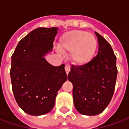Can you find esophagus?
<instances>
[{
	"label": "esophagus",
	"mask_w": 129,
	"mask_h": 129,
	"mask_svg": "<svg viewBox=\"0 0 129 129\" xmlns=\"http://www.w3.org/2000/svg\"><path fill=\"white\" fill-rule=\"evenodd\" d=\"M65 70H66V74L68 75L69 72L71 71V66L70 65H66V67H65Z\"/></svg>",
	"instance_id": "34e87169"
}]
</instances>
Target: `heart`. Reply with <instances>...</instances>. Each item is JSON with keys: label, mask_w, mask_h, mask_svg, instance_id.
<instances>
[{"label": "heart", "mask_w": 129, "mask_h": 129, "mask_svg": "<svg viewBox=\"0 0 129 129\" xmlns=\"http://www.w3.org/2000/svg\"><path fill=\"white\" fill-rule=\"evenodd\" d=\"M97 40L84 30H73L65 33L60 38L58 49L62 53H71L75 64L83 66L92 59L97 49Z\"/></svg>", "instance_id": "b5f03b06"}]
</instances>
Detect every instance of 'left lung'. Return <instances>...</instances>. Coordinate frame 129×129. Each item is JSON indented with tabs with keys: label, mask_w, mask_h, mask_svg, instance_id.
I'll return each mask as SVG.
<instances>
[{
	"label": "left lung",
	"mask_w": 129,
	"mask_h": 129,
	"mask_svg": "<svg viewBox=\"0 0 129 129\" xmlns=\"http://www.w3.org/2000/svg\"><path fill=\"white\" fill-rule=\"evenodd\" d=\"M98 54L83 66H72L68 79L73 84L74 105L82 115H96L108 105L117 75L116 56L106 40L95 32Z\"/></svg>",
	"instance_id": "8db88e82"
}]
</instances>
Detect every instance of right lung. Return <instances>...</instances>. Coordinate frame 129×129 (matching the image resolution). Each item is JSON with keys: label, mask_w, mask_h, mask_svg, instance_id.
I'll use <instances>...</instances> for the list:
<instances>
[{"label": "right lung", "mask_w": 129, "mask_h": 129, "mask_svg": "<svg viewBox=\"0 0 129 129\" xmlns=\"http://www.w3.org/2000/svg\"><path fill=\"white\" fill-rule=\"evenodd\" d=\"M58 28H38L18 43L12 56V87L19 106L27 114L45 115L55 104L67 80L65 65L53 66L45 58L52 51Z\"/></svg>", "instance_id": "right-lung-1"}]
</instances>
